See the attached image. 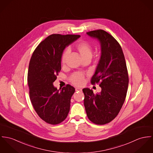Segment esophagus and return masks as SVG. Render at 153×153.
Instances as JSON below:
<instances>
[{"label": "esophagus", "mask_w": 153, "mask_h": 153, "mask_svg": "<svg viewBox=\"0 0 153 153\" xmlns=\"http://www.w3.org/2000/svg\"><path fill=\"white\" fill-rule=\"evenodd\" d=\"M82 89L79 87H76V91H82Z\"/></svg>", "instance_id": "esophagus-1"}]
</instances>
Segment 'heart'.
<instances>
[{
  "label": "heart",
  "mask_w": 153,
  "mask_h": 153,
  "mask_svg": "<svg viewBox=\"0 0 153 153\" xmlns=\"http://www.w3.org/2000/svg\"><path fill=\"white\" fill-rule=\"evenodd\" d=\"M76 48L83 60H90L93 55V49L90 43L83 41L76 45ZM69 53V50L66 49L62 53L61 62L63 65L66 63ZM70 80L72 83L77 85H81L85 83V76L82 73H75L70 77Z\"/></svg>",
  "instance_id": "1"
}]
</instances>
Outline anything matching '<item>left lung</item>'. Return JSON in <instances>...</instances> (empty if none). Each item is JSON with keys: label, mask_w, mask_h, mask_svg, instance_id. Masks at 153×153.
Returning a JSON list of instances; mask_svg holds the SVG:
<instances>
[{"label": "left lung", "mask_w": 153, "mask_h": 153, "mask_svg": "<svg viewBox=\"0 0 153 153\" xmlns=\"http://www.w3.org/2000/svg\"><path fill=\"white\" fill-rule=\"evenodd\" d=\"M87 34L100 43V59L90 82L99 84L102 91L94 94L92 90L83 88L84 105L88 119L103 125L116 118L124 104L129 81L128 71L121 47L111 34L102 29Z\"/></svg>", "instance_id": "obj_1"}]
</instances>
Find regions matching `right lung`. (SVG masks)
<instances>
[{
    "label": "right lung",
    "mask_w": 153,
    "mask_h": 153,
    "mask_svg": "<svg viewBox=\"0 0 153 153\" xmlns=\"http://www.w3.org/2000/svg\"><path fill=\"white\" fill-rule=\"evenodd\" d=\"M80 37L51 34L39 43L31 57L27 74L30 99L38 116L48 124H60L68 115L75 88L67 85L59 90L53 83L61 70L64 49Z\"/></svg>",
    "instance_id": "obj_1"
}]
</instances>
